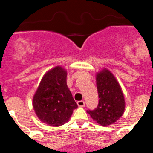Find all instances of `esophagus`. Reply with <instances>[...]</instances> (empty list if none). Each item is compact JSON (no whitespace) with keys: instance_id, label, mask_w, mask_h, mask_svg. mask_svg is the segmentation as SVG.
<instances>
[{"instance_id":"obj_1","label":"esophagus","mask_w":153,"mask_h":153,"mask_svg":"<svg viewBox=\"0 0 153 153\" xmlns=\"http://www.w3.org/2000/svg\"><path fill=\"white\" fill-rule=\"evenodd\" d=\"M77 104H78V107H84V106H85V102H84V101H78V102H77Z\"/></svg>"}]
</instances>
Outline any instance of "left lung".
Here are the masks:
<instances>
[{
  "mask_svg": "<svg viewBox=\"0 0 153 153\" xmlns=\"http://www.w3.org/2000/svg\"><path fill=\"white\" fill-rule=\"evenodd\" d=\"M99 104L87 112L100 125L107 126L120 119L125 111V99L122 89L112 73L104 69L96 74Z\"/></svg>",
  "mask_w": 153,
  "mask_h": 153,
  "instance_id": "left-lung-1",
  "label": "left lung"
}]
</instances>
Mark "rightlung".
<instances>
[{
  "label": "right lung",
  "mask_w": 153,
  "mask_h": 153,
  "mask_svg": "<svg viewBox=\"0 0 153 153\" xmlns=\"http://www.w3.org/2000/svg\"><path fill=\"white\" fill-rule=\"evenodd\" d=\"M67 72L61 66L48 71L42 78L33 99L38 118L51 126L68 122L73 110L78 108L66 84Z\"/></svg>",
  "instance_id": "1"
}]
</instances>
